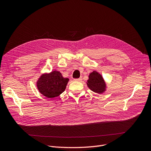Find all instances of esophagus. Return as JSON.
<instances>
[{
    "instance_id": "esophagus-1",
    "label": "esophagus",
    "mask_w": 151,
    "mask_h": 151,
    "mask_svg": "<svg viewBox=\"0 0 151 151\" xmlns=\"http://www.w3.org/2000/svg\"><path fill=\"white\" fill-rule=\"evenodd\" d=\"M74 81H82V78H78V79H74Z\"/></svg>"
}]
</instances>
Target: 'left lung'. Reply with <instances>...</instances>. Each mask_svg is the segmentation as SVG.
<instances>
[{"instance_id": "8db88e82", "label": "left lung", "mask_w": 151, "mask_h": 151, "mask_svg": "<svg viewBox=\"0 0 151 151\" xmlns=\"http://www.w3.org/2000/svg\"><path fill=\"white\" fill-rule=\"evenodd\" d=\"M87 85L91 91L97 93H101L106 91V84L104 78L96 71H93L90 73Z\"/></svg>"}]
</instances>
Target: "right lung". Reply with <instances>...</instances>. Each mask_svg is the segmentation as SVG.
<instances>
[{
    "label": "right lung",
    "instance_id": "obj_1",
    "mask_svg": "<svg viewBox=\"0 0 151 151\" xmlns=\"http://www.w3.org/2000/svg\"><path fill=\"white\" fill-rule=\"evenodd\" d=\"M69 79L63 78L60 71L54 70L44 73L37 82V89L44 96L51 99L59 96L65 90Z\"/></svg>",
    "mask_w": 151,
    "mask_h": 151
}]
</instances>
